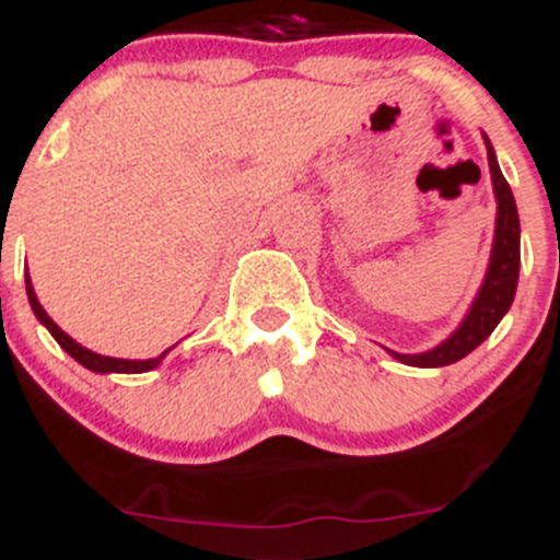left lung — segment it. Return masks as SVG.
Wrapping results in <instances>:
<instances>
[{
	"label": "left lung",
	"instance_id": "obj_1",
	"mask_svg": "<svg viewBox=\"0 0 560 560\" xmlns=\"http://www.w3.org/2000/svg\"><path fill=\"white\" fill-rule=\"evenodd\" d=\"M487 144V161H490V175H492V191H495L498 213H495V237H492V252L490 265H487L485 281H481L479 292H476L474 303H470L468 314L463 323L457 325L448 339L441 345L432 347L427 352H394L388 350L396 361L407 363V366L418 369H435L448 366V363L459 361L468 352H474L492 330L498 328L506 312L512 308L514 292H517L520 279V215L517 205H514V194L509 188L506 177H503L501 166H498L495 150H492L490 139L485 136Z\"/></svg>",
	"mask_w": 560,
	"mask_h": 560
}]
</instances>
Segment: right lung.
Instances as JSON below:
<instances>
[{
	"instance_id": "right-lung-1",
	"label": "right lung",
	"mask_w": 560,
	"mask_h": 560,
	"mask_svg": "<svg viewBox=\"0 0 560 560\" xmlns=\"http://www.w3.org/2000/svg\"><path fill=\"white\" fill-rule=\"evenodd\" d=\"M26 298H30V306L32 312H35V317L40 319V325H46L48 334L57 339V345L62 347L65 352H68L70 358H75V361L81 363L84 369H90V372H97V374H142V372H150V369L159 366L161 361L166 358V352H161V355L155 358H144V361H130V358H112V355H101V352H92L86 350V347H81L79 341L70 339L68 334H65L62 328H59L57 323H54L51 317L46 314V308L40 306V301H37L35 295V287H32V279L30 273H26Z\"/></svg>"
}]
</instances>
